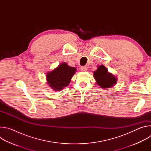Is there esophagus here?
Returning <instances> with one entry per match:
<instances>
[{
	"label": "esophagus",
	"instance_id": "esophagus-1",
	"mask_svg": "<svg viewBox=\"0 0 151 151\" xmlns=\"http://www.w3.org/2000/svg\"><path fill=\"white\" fill-rule=\"evenodd\" d=\"M81 71H87V67H85V66H81Z\"/></svg>",
	"mask_w": 151,
	"mask_h": 151
}]
</instances>
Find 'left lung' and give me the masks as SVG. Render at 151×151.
<instances>
[{
	"instance_id": "1",
	"label": "left lung",
	"mask_w": 151,
	"mask_h": 151,
	"mask_svg": "<svg viewBox=\"0 0 151 151\" xmlns=\"http://www.w3.org/2000/svg\"><path fill=\"white\" fill-rule=\"evenodd\" d=\"M94 78L97 84L102 88H110L116 84L117 79L112 74L107 72V69L103 66H99L97 70L94 72Z\"/></svg>"
}]
</instances>
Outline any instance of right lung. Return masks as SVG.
Here are the masks:
<instances>
[{
	"label": "right lung",
	"instance_id": "add662e5",
	"mask_svg": "<svg viewBox=\"0 0 151 151\" xmlns=\"http://www.w3.org/2000/svg\"><path fill=\"white\" fill-rule=\"evenodd\" d=\"M75 72V68L70 67L67 63H63L54 70L47 73L48 83L54 90H61L69 84Z\"/></svg>",
	"mask_w": 151,
	"mask_h": 151
}]
</instances>
